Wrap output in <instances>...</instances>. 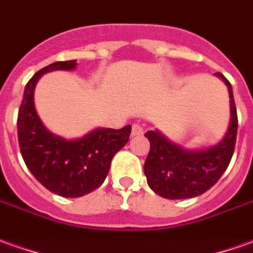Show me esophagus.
<instances>
[{"mask_svg":"<svg viewBox=\"0 0 253 253\" xmlns=\"http://www.w3.org/2000/svg\"><path fill=\"white\" fill-rule=\"evenodd\" d=\"M132 137H136V136H140L143 134V126L140 124H133L132 125Z\"/></svg>","mask_w":253,"mask_h":253,"instance_id":"obj_1","label":"esophagus"}]
</instances>
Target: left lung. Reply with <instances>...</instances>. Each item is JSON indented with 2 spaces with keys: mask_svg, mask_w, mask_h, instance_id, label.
<instances>
[{
  "mask_svg": "<svg viewBox=\"0 0 253 253\" xmlns=\"http://www.w3.org/2000/svg\"><path fill=\"white\" fill-rule=\"evenodd\" d=\"M214 75L226 84L229 93V125L221 141L204 149H189L171 141L159 129L145 133L151 143L144 163L147 183L163 198L186 200L204 194L217 183L229 166L236 144L237 113L232 84L222 74Z\"/></svg>",
  "mask_w": 253,
  "mask_h": 253,
  "instance_id": "8db88e82",
  "label": "left lung"
}]
</instances>
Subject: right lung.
<instances>
[{
    "instance_id": "1",
    "label": "right lung",
    "mask_w": 253,
    "mask_h": 253,
    "mask_svg": "<svg viewBox=\"0 0 253 253\" xmlns=\"http://www.w3.org/2000/svg\"><path fill=\"white\" fill-rule=\"evenodd\" d=\"M77 60L55 62L42 68L25 86L18 110L20 151L31 174L53 194L78 198L104 183L113 156L129 140L130 125L121 129L95 128L78 139H64L45 128L35 108L39 79L51 71H71Z\"/></svg>"
}]
</instances>
